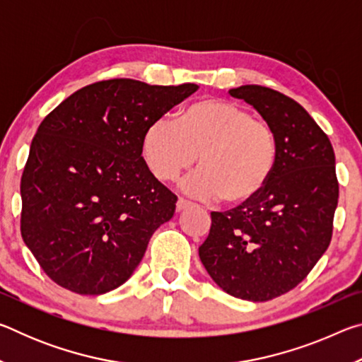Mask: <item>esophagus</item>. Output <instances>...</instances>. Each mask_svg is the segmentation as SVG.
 <instances>
[{"instance_id": "34e87169", "label": "esophagus", "mask_w": 362, "mask_h": 362, "mask_svg": "<svg viewBox=\"0 0 362 362\" xmlns=\"http://www.w3.org/2000/svg\"><path fill=\"white\" fill-rule=\"evenodd\" d=\"M193 204L189 203V201H187V199H183V198H179V201H177V212H182V211H185V209H188V207H192Z\"/></svg>"}]
</instances>
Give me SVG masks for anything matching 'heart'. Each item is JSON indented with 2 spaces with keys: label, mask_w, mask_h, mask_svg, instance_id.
Returning a JSON list of instances; mask_svg holds the SVG:
<instances>
[{
  "label": "heart",
  "mask_w": 362,
  "mask_h": 362,
  "mask_svg": "<svg viewBox=\"0 0 362 362\" xmlns=\"http://www.w3.org/2000/svg\"><path fill=\"white\" fill-rule=\"evenodd\" d=\"M142 151L153 175L174 182L198 161L203 169L183 180L198 199L223 198L240 206L255 199L273 177L279 144L273 127L238 103L207 99L187 107L179 122L158 118L146 127Z\"/></svg>",
  "instance_id": "1"
}]
</instances>
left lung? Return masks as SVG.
Here are the masks:
<instances>
[{
	"mask_svg": "<svg viewBox=\"0 0 362 362\" xmlns=\"http://www.w3.org/2000/svg\"><path fill=\"white\" fill-rule=\"evenodd\" d=\"M228 94L252 105L273 127L279 156L255 199L211 212L199 259L226 293L267 302L302 283L329 247L339 203L335 155L326 134L291 97L257 84Z\"/></svg>",
	"mask_w": 362,
	"mask_h": 362,
	"instance_id": "obj_1",
	"label": "left lung"
}]
</instances>
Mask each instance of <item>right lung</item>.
<instances>
[{"label":"right lung","instance_id":"1","mask_svg":"<svg viewBox=\"0 0 362 362\" xmlns=\"http://www.w3.org/2000/svg\"><path fill=\"white\" fill-rule=\"evenodd\" d=\"M194 90L108 79L42 119L21 180V231L54 283L100 296L132 276L177 203L142 158L144 134Z\"/></svg>","mask_w":362,"mask_h":362}]
</instances>
